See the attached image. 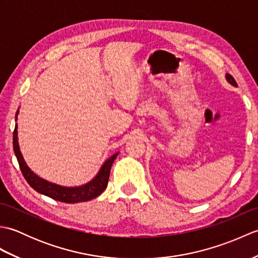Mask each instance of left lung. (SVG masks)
<instances>
[{"instance_id":"1","label":"left lung","mask_w":258,"mask_h":258,"mask_svg":"<svg viewBox=\"0 0 258 258\" xmlns=\"http://www.w3.org/2000/svg\"><path fill=\"white\" fill-rule=\"evenodd\" d=\"M225 79H226V81L228 82L229 84L233 85V86H235V87H237V83H236V81L234 80V78H233V76H232L231 74L226 73V74H225Z\"/></svg>"}]
</instances>
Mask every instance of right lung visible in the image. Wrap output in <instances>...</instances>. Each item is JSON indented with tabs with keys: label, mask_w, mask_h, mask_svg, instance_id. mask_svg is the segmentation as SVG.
Masks as SVG:
<instances>
[{
	"label": "right lung",
	"mask_w": 258,
	"mask_h": 258,
	"mask_svg": "<svg viewBox=\"0 0 258 258\" xmlns=\"http://www.w3.org/2000/svg\"><path fill=\"white\" fill-rule=\"evenodd\" d=\"M19 113H20V107L18 108V111H16V114H15V122L18 120ZM13 150H14L16 158H18L21 172L23 174L26 182L30 184L32 188H34L40 194L51 197L53 200L63 202V203H70V204H73V203L87 202L95 199L97 196H100L106 188L112 164L115 158H116V156L118 155V152H117L112 156H109L107 160L104 161V163L101 165L95 176L91 180H89L87 183L79 185V186H63V185L48 182V180L40 177L38 175H36L34 172H33L29 166H27V164L24 161V157L22 155L21 150H20L19 136H18V124H15V128L13 132Z\"/></svg>",
	"instance_id": "1"
}]
</instances>
